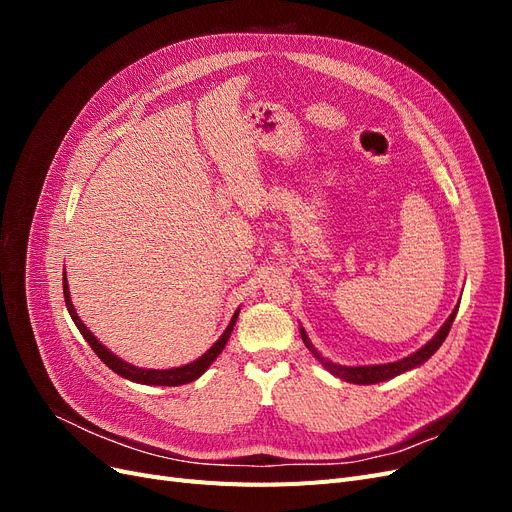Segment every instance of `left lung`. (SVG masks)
<instances>
[{"label":"left lung","instance_id":"left-lung-1","mask_svg":"<svg viewBox=\"0 0 512 512\" xmlns=\"http://www.w3.org/2000/svg\"><path fill=\"white\" fill-rule=\"evenodd\" d=\"M457 307H459V305H457ZM457 307L453 309V314L448 316V320L442 324V329H440L436 335H433L431 342H427L421 350H416L414 354L406 356V359L395 361V363L363 365V367L337 365V363H331L329 359H324V356L312 346V342H309V337H307V333H305L303 329H301V337H303V342H305L307 350L312 352V354L316 356V359L331 371L333 376L342 378V380H346V382H352V384H376V382L391 380V378H395V376H399V374H404V371H410V369H414V367H418V365H423V363L429 359V356L442 346V342L446 339L448 331H451L453 320H455V316H457Z\"/></svg>","mask_w":512,"mask_h":512}]
</instances>
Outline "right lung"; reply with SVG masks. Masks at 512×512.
I'll return each mask as SVG.
<instances>
[{"mask_svg": "<svg viewBox=\"0 0 512 512\" xmlns=\"http://www.w3.org/2000/svg\"><path fill=\"white\" fill-rule=\"evenodd\" d=\"M64 297H66V307H68V312H70L74 324H76V327H79L81 335L87 339V344L91 346V350H94V352L100 356L102 363L111 367V369L115 371V374H119V376H123V378H128V380H132V382H138V384L179 386V384L194 382L196 378H200V376L205 374V371L209 369V365H211L215 359H218L220 352L224 350V346H226V342H228L230 333H232V327H235V322H237V318H239V309H237L235 316H232L230 324L226 327V331L222 333V337H220L218 342H215L203 356H200V359H196L194 363L183 365V367H173V369H143V367H134V365H130V363H126V361H121L119 356H115L106 346H102V344L98 342V339H96V335L85 327L83 320L79 318V314H76V309H74V305H72V301H70V290H68L66 275H64Z\"/></svg>", "mask_w": 512, "mask_h": 512, "instance_id": "right-lung-1", "label": "right lung"}]
</instances>
